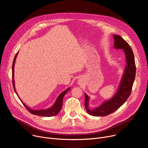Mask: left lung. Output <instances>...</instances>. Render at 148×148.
I'll use <instances>...</instances> for the list:
<instances>
[{
  "label": "left lung",
  "mask_w": 148,
  "mask_h": 148,
  "mask_svg": "<svg viewBox=\"0 0 148 148\" xmlns=\"http://www.w3.org/2000/svg\"><path fill=\"white\" fill-rule=\"evenodd\" d=\"M114 47L123 49L126 58V67L122 78L119 88L116 94L110 100L103 103L94 109L88 108V96L85 94V108L87 112L92 116H107L115 111L125 102L131 95L136 75V66L134 53L131 46L120 36L114 35Z\"/></svg>",
  "instance_id": "left-lung-1"
}]
</instances>
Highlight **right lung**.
Returning a JSON list of instances; mask_svg holds the SVG:
<instances>
[{
	"instance_id": "right-lung-1",
	"label": "right lung",
	"mask_w": 148,
	"mask_h": 148,
	"mask_svg": "<svg viewBox=\"0 0 148 148\" xmlns=\"http://www.w3.org/2000/svg\"><path fill=\"white\" fill-rule=\"evenodd\" d=\"M18 52L16 53V56H14V60H13V64H12V83H13V88L14 90L16 92L15 90V87H14V63H15V60H16V56L17 55ZM70 88H69L68 89H67L66 91H64V92H62L61 94H60V95L58 96V97L57 99V101H56L54 105L52 107H51L50 108L47 109V110H33L32 109H30V108H29L28 107H27L26 105L20 99V101H22V103L23 104L24 106L25 107V108L27 110V111L30 112L31 114H33V115H38V116H54L57 114H58V113L60 111V110H61L62 108V100H63V97L66 95V94L70 90ZM17 94V93H16ZM18 96V95H17ZM19 98V97H18Z\"/></svg>"
}]
</instances>
